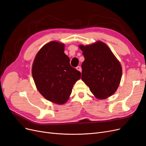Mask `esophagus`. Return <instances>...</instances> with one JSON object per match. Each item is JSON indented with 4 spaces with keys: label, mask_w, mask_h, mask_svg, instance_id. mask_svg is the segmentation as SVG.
Returning a JSON list of instances; mask_svg holds the SVG:
<instances>
[{
    "label": "esophagus",
    "mask_w": 146,
    "mask_h": 146,
    "mask_svg": "<svg viewBox=\"0 0 146 146\" xmlns=\"http://www.w3.org/2000/svg\"><path fill=\"white\" fill-rule=\"evenodd\" d=\"M76 69L78 70V71H79L80 72H82V68H81V67H80V66H78V67H76Z\"/></svg>",
    "instance_id": "esophagus-1"
}]
</instances>
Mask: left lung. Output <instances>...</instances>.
Here are the masks:
<instances>
[{"label":"left lung","mask_w":146,"mask_h":146,"mask_svg":"<svg viewBox=\"0 0 146 146\" xmlns=\"http://www.w3.org/2000/svg\"><path fill=\"white\" fill-rule=\"evenodd\" d=\"M79 47L85 58L82 64V80L96 98H109L115 92L121 79L120 62L109 47L100 41Z\"/></svg>","instance_id":"obj_1"}]
</instances>
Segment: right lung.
Instances as JSON below:
<instances>
[{"mask_svg":"<svg viewBox=\"0 0 146 146\" xmlns=\"http://www.w3.org/2000/svg\"><path fill=\"white\" fill-rule=\"evenodd\" d=\"M32 74L40 94L53 103H66L74 84L80 79V72L70 66L64 53V44L52 41L37 53Z\"/></svg>","mask_w":146,"mask_h":146,"instance_id":"1","label":"right lung"}]
</instances>
